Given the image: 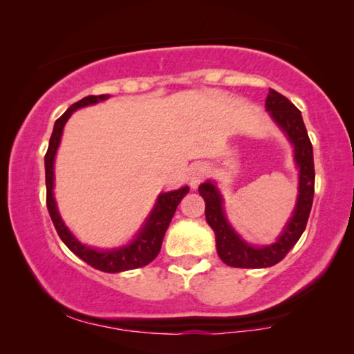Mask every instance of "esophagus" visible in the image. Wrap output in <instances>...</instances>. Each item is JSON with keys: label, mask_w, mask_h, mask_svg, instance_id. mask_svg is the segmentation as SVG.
<instances>
[{"label": "esophagus", "mask_w": 354, "mask_h": 354, "mask_svg": "<svg viewBox=\"0 0 354 354\" xmlns=\"http://www.w3.org/2000/svg\"><path fill=\"white\" fill-rule=\"evenodd\" d=\"M207 176V169H206V165H203V164H198V165H195L194 169L190 170V173H189V183H190V187H196V185H198L203 179H205Z\"/></svg>", "instance_id": "esophagus-1"}]
</instances>
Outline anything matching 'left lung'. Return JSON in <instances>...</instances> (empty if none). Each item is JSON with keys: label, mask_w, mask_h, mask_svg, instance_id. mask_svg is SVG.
I'll return each mask as SVG.
<instances>
[{"label": "left lung", "mask_w": 354, "mask_h": 354, "mask_svg": "<svg viewBox=\"0 0 354 354\" xmlns=\"http://www.w3.org/2000/svg\"><path fill=\"white\" fill-rule=\"evenodd\" d=\"M266 107L295 147V160L299 167V195L297 207L278 242L262 248L250 247L232 231V227L226 221L223 207H221V196L215 185L207 181L203 183L198 189L200 195L206 201V220L215 232L220 259L226 266L236 268H266L283 261L293 245L298 242V239L301 237L303 231L306 230L310 207H313L315 185L314 153L301 112L284 95L278 93L273 88L268 91Z\"/></svg>", "instance_id": "obj_1"}]
</instances>
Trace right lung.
<instances>
[{
    "mask_svg": "<svg viewBox=\"0 0 354 354\" xmlns=\"http://www.w3.org/2000/svg\"><path fill=\"white\" fill-rule=\"evenodd\" d=\"M109 98V95H88V97L76 101L75 104H71L67 111H65L61 117L56 120L55 129H53L50 145H48V151L45 154V181H46V207L50 212V217L53 220L59 237L62 239V242L73 251V253L81 257L84 262H87L88 266H92L97 270L106 272V273H117L124 270H134V268H140L148 266L149 262L156 259V256L159 254L160 247H162V241L165 236L167 227H169L170 221L175 215V211L179 203L189 194V187H183L175 192H167L158 198L156 207L153 209L151 215H149L145 226L142 227L133 242L127 247L120 250L112 251H98L92 250L77 242L76 239L71 236V232L67 230V226L64 225V221L59 217L57 207L55 196H53V181H55V156L56 149L61 142L64 124L67 122L71 112L80 109V107L95 104L98 101H103Z\"/></svg>",
    "mask_w": 354,
    "mask_h": 354,
    "instance_id": "1",
    "label": "right lung"
}]
</instances>
